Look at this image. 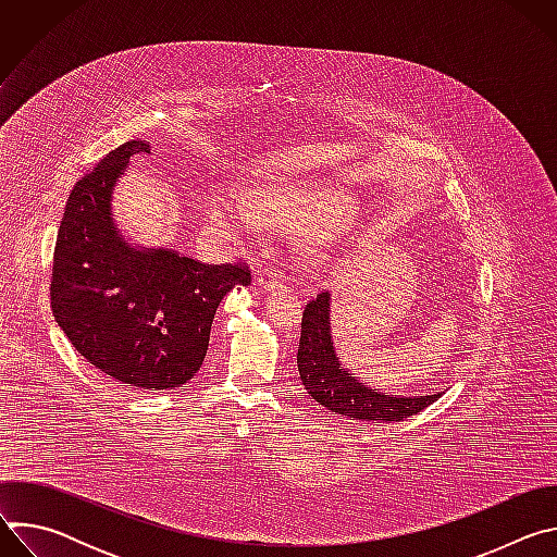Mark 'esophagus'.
<instances>
[{"label": "esophagus", "mask_w": 557, "mask_h": 557, "mask_svg": "<svg viewBox=\"0 0 557 557\" xmlns=\"http://www.w3.org/2000/svg\"><path fill=\"white\" fill-rule=\"evenodd\" d=\"M256 282L260 288H267V290H275V288H284L286 286V275L273 271V269H267V267H260L256 271Z\"/></svg>", "instance_id": "obj_1"}]
</instances>
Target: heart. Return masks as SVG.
I'll use <instances>...</instances> for the list:
<instances>
[{
  "mask_svg": "<svg viewBox=\"0 0 557 557\" xmlns=\"http://www.w3.org/2000/svg\"><path fill=\"white\" fill-rule=\"evenodd\" d=\"M207 215L222 235L235 237L258 233L269 218H295L320 231L337 233L352 224L357 205L342 191L301 194L286 187H267L253 196L235 187H218L209 198Z\"/></svg>",
  "mask_w": 557,
  "mask_h": 557,
  "instance_id": "1",
  "label": "heart"
}]
</instances>
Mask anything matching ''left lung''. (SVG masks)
<instances>
[{"instance_id":"1","label":"left lung","mask_w":557,"mask_h":557,"mask_svg":"<svg viewBox=\"0 0 557 557\" xmlns=\"http://www.w3.org/2000/svg\"><path fill=\"white\" fill-rule=\"evenodd\" d=\"M331 295L329 290L310 297L301 312V331L297 346V370L304 389L326 410L350 421L389 423L404 421L428 406L441 394L396 396L372 392L339 363L331 342Z\"/></svg>"}]
</instances>
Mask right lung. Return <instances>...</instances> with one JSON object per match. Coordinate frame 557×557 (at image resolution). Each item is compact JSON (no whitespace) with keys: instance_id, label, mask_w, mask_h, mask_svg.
<instances>
[{"instance_id":"1","label":"right lung","mask_w":557,"mask_h":557,"mask_svg":"<svg viewBox=\"0 0 557 557\" xmlns=\"http://www.w3.org/2000/svg\"><path fill=\"white\" fill-rule=\"evenodd\" d=\"M143 140L112 149L72 189L59 226L50 306L97 370L136 389H174L202 366L218 304L251 284L245 262L202 264L174 251H136L119 237L110 198Z\"/></svg>"}]
</instances>
